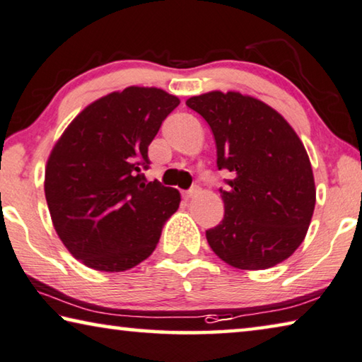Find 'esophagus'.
<instances>
[{
    "instance_id": "obj_1",
    "label": "esophagus",
    "mask_w": 362,
    "mask_h": 362,
    "mask_svg": "<svg viewBox=\"0 0 362 362\" xmlns=\"http://www.w3.org/2000/svg\"><path fill=\"white\" fill-rule=\"evenodd\" d=\"M198 193V188L194 187V188H190V190H187V192H183L182 193V197H183V199H190V198H193L194 194Z\"/></svg>"
}]
</instances>
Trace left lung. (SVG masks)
Wrapping results in <instances>:
<instances>
[{
  "label": "left lung",
  "mask_w": 362,
  "mask_h": 362,
  "mask_svg": "<svg viewBox=\"0 0 362 362\" xmlns=\"http://www.w3.org/2000/svg\"><path fill=\"white\" fill-rule=\"evenodd\" d=\"M214 134L217 168L235 175L221 188L223 219L206 230L211 250L246 271L274 267L303 243L315 204L314 175L296 132L280 114L237 91L192 96Z\"/></svg>",
  "instance_id": "left-lung-1"
}]
</instances>
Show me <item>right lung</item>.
<instances>
[{
	"label": "right lung",
	"instance_id": "1",
	"mask_svg": "<svg viewBox=\"0 0 362 362\" xmlns=\"http://www.w3.org/2000/svg\"><path fill=\"white\" fill-rule=\"evenodd\" d=\"M180 105L160 88L129 87L91 103L49 154L45 197L76 259L103 272L145 261L180 204L175 188L146 182L148 146Z\"/></svg>",
	"mask_w": 362,
	"mask_h": 362
}]
</instances>
